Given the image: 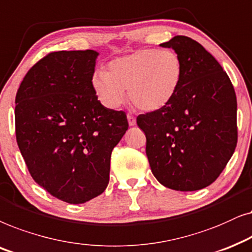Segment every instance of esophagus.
Segmentation results:
<instances>
[{"label": "esophagus", "mask_w": 252, "mask_h": 252, "mask_svg": "<svg viewBox=\"0 0 252 252\" xmlns=\"http://www.w3.org/2000/svg\"><path fill=\"white\" fill-rule=\"evenodd\" d=\"M126 119H128V122H129L130 126H136V117L133 116L132 114H128V115H126Z\"/></svg>", "instance_id": "34e87169"}]
</instances>
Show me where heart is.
I'll return each instance as SVG.
<instances>
[{
  "mask_svg": "<svg viewBox=\"0 0 252 252\" xmlns=\"http://www.w3.org/2000/svg\"><path fill=\"white\" fill-rule=\"evenodd\" d=\"M183 65L172 49L136 50L109 63L108 72L95 71L92 87L107 108H119L126 93L137 108L156 112L168 105L179 90Z\"/></svg>",
  "mask_w": 252,
  "mask_h": 252,
  "instance_id": "obj_1",
  "label": "heart"
}]
</instances>
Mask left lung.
<instances>
[{"instance_id": "obj_1", "label": "left lung", "mask_w": 252, "mask_h": 252, "mask_svg": "<svg viewBox=\"0 0 252 252\" xmlns=\"http://www.w3.org/2000/svg\"><path fill=\"white\" fill-rule=\"evenodd\" d=\"M160 46L179 54L182 79L168 105L139 115L137 124L156 179L173 190H200L218 179L235 151V91L219 62L189 36Z\"/></svg>"}]
</instances>
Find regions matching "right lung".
Wrapping results in <instances>:
<instances>
[{
  "mask_svg": "<svg viewBox=\"0 0 252 252\" xmlns=\"http://www.w3.org/2000/svg\"><path fill=\"white\" fill-rule=\"evenodd\" d=\"M95 50L50 53L16 94V138L33 180L69 204L108 186L112 151L128 130L122 110L101 105L92 87Z\"/></svg>",
  "mask_w": 252,
  "mask_h": 252,
  "instance_id": "obj_1",
  "label": "right lung"
}]
</instances>
